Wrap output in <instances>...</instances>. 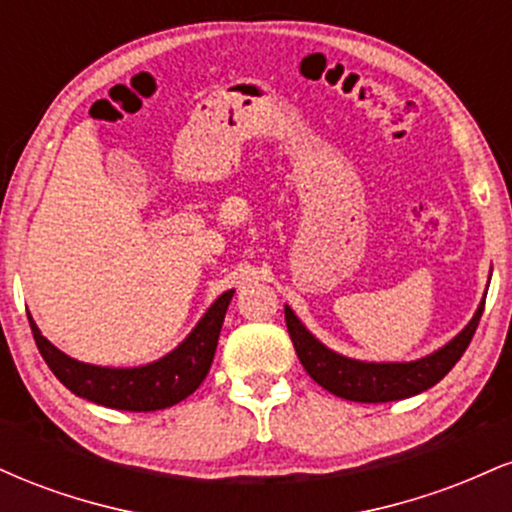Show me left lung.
I'll return each mask as SVG.
<instances>
[{
  "label": "left lung",
  "mask_w": 512,
  "mask_h": 512,
  "mask_svg": "<svg viewBox=\"0 0 512 512\" xmlns=\"http://www.w3.org/2000/svg\"><path fill=\"white\" fill-rule=\"evenodd\" d=\"M484 303L486 293L481 298L477 313L472 315V320L457 337H452L448 344L440 346L433 354L416 358V361H361V358L337 354L303 325L301 317L293 313L289 305H284V315L296 354L317 385L325 387L332 395L351 399V402L378 404L414 397L440 383L472 342L481 313H484Z\"/></svg>",
  "instance_id": "obj_1"
}]
</instances>
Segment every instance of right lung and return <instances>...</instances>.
<instances>
[{
  "label": "right lung",
  "instance_id": "obj_1",
  "mask_svg": "<svg viewBox=\"0 0 512 512\" xmlns=\"http://www.w3.org/2000/svg\"><path fill=\"white\" fill-rule=\"evenodd\" d=\"M233 293L236 289L223 291L209 305L207 313L199 317L192 332L170 354L134 368L96 366V363L76 361L43 337L31 315H28V322H31L35 344H38L45 363L57 375V380L67 390H72L76 397H84L88 402L110 409L156 411L173 407V404L190 397L207 378L216 354V344H219L223 317H226Z\"/></svg>",
  "mask_w": 512,
  "mask_h": 512
}]
</instances>
